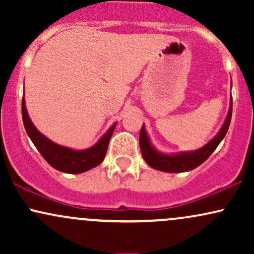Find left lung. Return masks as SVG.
I'll list each match as a JSON object with an SVG mask.
<instances>
[{
    "mask_svg": "<svg viewBox=\"0 0 254 254\" xmlns=\"http://www.w3.org/2000/svg\"><path fill=\"white\" fill-rule=\"evenodd\" d=\"M232 110L233 100L230 99L228 115H227L226 121H224L217 135L205 145H203L202 148L192 151H180V153L174 154L161 153L151 144L150 138L148 136L147 131H145V127L143 124L141 131H139V148H141V153L144 161L150 167H153L154 170L167 172V173H182V172L194 170L214 153V150L216 149L220 142L224 138L227 131H228L230 119H232Z\"/></svg>",
    "mask_w": 254,
    "mask_h": 254,
    "instance_id": "1",
    "label": "left lung"
}]
</instances>
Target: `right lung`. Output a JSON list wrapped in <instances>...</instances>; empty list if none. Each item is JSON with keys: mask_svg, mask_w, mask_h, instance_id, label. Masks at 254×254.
<instances>
[{"mask_svg": "<svg viewBox=\"0 0 254 254\" xmlns=\"http://www.w3.org/2000/svg\"><path fill=\"white\" fill-rule=\"evenodd\" d=\"M21 111L26 132L31 141L33 142V144L36 145L38 151L42 154L49 165L56 168L57 171L69 174L83 173V172L97 167L103 162L105 155H106L107 147H109L110 138L117 125V123H113L112 127L100 137V139L94 145L87 148V149L76 150L55 143L34 127L30 116H28L27 109H26L25 98H22Z\"/></svg>", "mask_w": 254, "mask_h": 254, "instance_id": "1", "label": "right lung"}]
</instances>
